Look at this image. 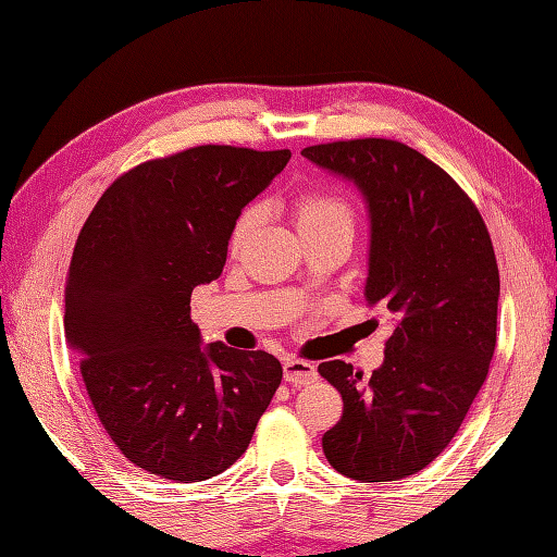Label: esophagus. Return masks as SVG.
Listing matches in <instances>:
<instances>
[{"mask_svg":"<svg viewBox=\"0 0 557 557\" xmlns=\"http://www.w3.org/2000/svg\"><path fill=\"white\" fill-rule=\"evenodd\" d=\"M282 371H285V381L292 385H309L318 377L315 366L304 361V359L287 357L285 361H282Z\"/></svg>","mask_w":557,"mask_h":557,"instance_id":"34e87169","label":"esophagus"}]
</instances>
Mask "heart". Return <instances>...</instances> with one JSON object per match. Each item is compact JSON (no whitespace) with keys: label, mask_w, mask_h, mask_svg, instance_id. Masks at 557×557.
I'll return each instance as SVG.
<instances>
[{"label":"heart","mask_w":557,"mask_h":557,"mask_svg":"<svg viewBox=\"0 0 557 557\" xmlns=\"http://www.w3.org/2000/svg\"><path fill=\"white\" fill-rule=\"evenodd\" d=\"M292 212L294 220H297L299 234L337 227V224H347V227H351L354 220V212L347 200L333 191H323V188H304V191H299L292 198ZM253 222L256 210H244L239 220L234 222L230 234L232 248H239L246 242Z\"/></svg>","instance_id":"1"}]
</instances>
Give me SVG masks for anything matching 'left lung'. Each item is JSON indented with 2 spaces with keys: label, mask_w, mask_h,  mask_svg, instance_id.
Listing matches in <instances>:
<instances>
[{
  "label": "left lung",
  "mask_w": 557,
  "mask_h": 557,
  "mask_svg": "<svg viewBox=\"0 0 557 557\" xmlns=\"http://www.w3.org/2000/svg\"><path fill=\"white\" fill-rule=\"evenodd\" d=\"M301 156L363 194L366 301L395 323L369 377L345 361L318 366L345 401L323 453L354 481L407 479L449 445L488 375L500 297L491 234L453 176L399 140H335Z\"/></svg>",
  "instance_id": "1"
}]
</instances>
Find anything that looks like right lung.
I'll return each instance as SVG.
<instances>
[{"instance_id": "add662e5", "label": "right lung", "mask_w": 557, "mask_h": 557, "mask_svg": "<svg viewBox=\"0 0 557 557\" xmlns=\"http://www.w3.org/2000/svg\"><path fill=\"white\" fill-rule=\"evenodd\" d=\"M289 158L196 146L148 160L100 196L78 234L66 342L104 431L150 474H222L280 387L272 354L200 345L191 292L220 277L234 222Z\"/></svg>"}]
</instances>
